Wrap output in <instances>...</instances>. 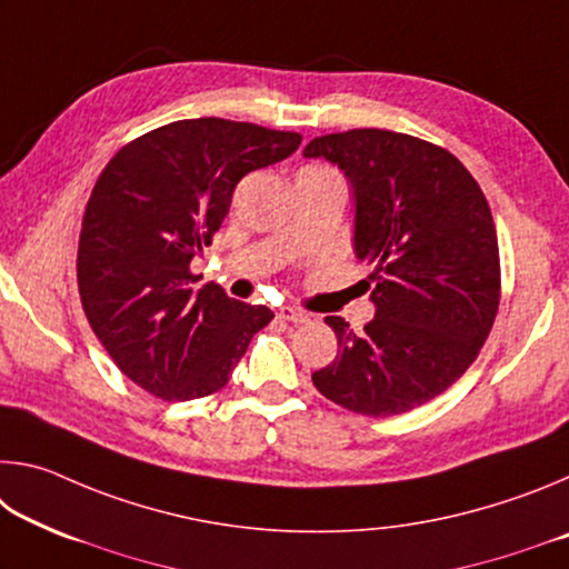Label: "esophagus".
Returning a JSON list of instances; mask_svg holds the SVG:
<instances>
[{
    "label": "esophagus",
    "mask_w": 569,
    "mask_h": 569,
    "mask_svg": "<svg viewBox=\"0 0 569 569\" xmlns=\"http://www.w3.org/2000/svg\"><path fill=\"white\" fill-rule=\"evenodd\" d=\"M278 319L281 321H291V323H306L308 321V316L303 313V311H298V308H291V306H283V308H278Z\"/></svg>",
    "instance_id": "34e87169"
}]
</instances>
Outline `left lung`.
I'll return each instance as SVG.
<instances>
[{
    "label": "left lung",
    "mask_w": 569,
    "mask_h": 569,
    "mask_svg": "<svg viewBox=\"0 0 569 569\" xmlns=\"http://www.w3.org/2000/svg\"><path fill=\"white\" fill-rule=\"evenodd\" d=\"M306 158L343 170L353 190V250L371 266L377 306L363 331L326 316L339 353L313 387L366 417H393L447 391L477 359L499 308L492 210L449 150L391 130L313 138Z\"/></svg>",
    "instance_id": "left-lung-1"
}]
</instances>
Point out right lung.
Masks as SVG:
<instances>
[{
	"instance_id": "1",
	"label": "right lung",
	"mask_w": 569,
	"mask_h": 569,
	"mask_svg": "<svg viewBox=\"0 0 569 569\" xmlns=\"http://www.w3.org/2000/svg\"><path fill=\"white\" fill-rule=\"evenodd\" d=\"M298 132L220 118L178 120L132 140L94 182L77 248L84 316L124 377L166 401L220 391L273 311L192 288L250 170L286 160Z\"/></svg>"
}]
</instances>
